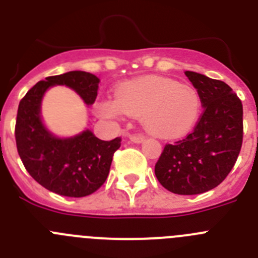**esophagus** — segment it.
<instances>
[{"label": "esophagus", "mask_w": 258, "mask_h": 258, "mask_svg": "<svg viewBox=\"0 0 258 258\" xmlns=\"http://www.w3.org/2000/svg\"><path fill=\"white\" fill-rule=\"evenodd\" d=\"M129 140H131L133 143H142L143 141H145V137L143 136H131L129 137Z\"/></svg>", "instance_id": "34e87169"}]
</instances>
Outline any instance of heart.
Listing matches in <instances>:
<instances>
[{
	"label": "heart",
	"instance_id": "obj_1",
	"mask_svg": "<svg viewBox=\"0 0 258 258\" xmlns=\"http://www.w3.org/2000/svg\"><path fill=\"white\" fill-rule=\"evenodd\" d=\"M202 109L198 90L165 77H141L122 84L115 101H104L99 113L118 118L122 115L142 116L149 133L161 138L181 137L195 126Z\"/></svg>",
	"mask_w": 258,
	"mask_h": 258
}]
</instances>
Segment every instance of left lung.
<instances>
[{"mask_svg":"<svg viewBox=\"0 0 258 258\" xmlns=\"http://www.w3.org/2000/svg\"><path fill=\"white\" fill-rule=\"evenodd\" d=\"M204 108L186 138L166 145L155 165L157 181L178 195L217 187L235 164L243 142V106L227 84L186 71Z\"/></svg>","mask_w":258,"mask_h":258,"instance_id":"left-lung-1","label":"left lung"}]
</instances>
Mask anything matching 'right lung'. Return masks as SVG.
I'll return each mask as SVG.
<instances>
[{
	"label": "right lung",
	"instance_id": "obj_1",
	"mask_svg": "<svg viewBox=\"0 0 258 258\" xmlns=\"http://www.w3.org/2000/svg\"><path fill=\"white\" fill-rule=\"evenodd\" d=\"M101 80L84 71L41 80L24 95L18 107L15 140L27 172L49 191L70 198H83L101 187L109 173L113 152L121 138L102 141L90 129L72 137H58L49 131L41 116L45 93L64 85L92 106Z\"/></svg>",
	"mask_w": 258,
	"mask_h": 258
}]
</instances>
